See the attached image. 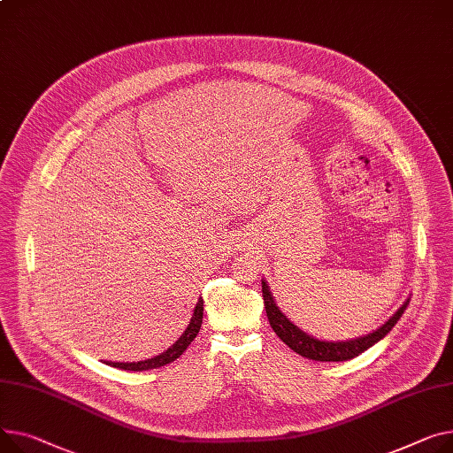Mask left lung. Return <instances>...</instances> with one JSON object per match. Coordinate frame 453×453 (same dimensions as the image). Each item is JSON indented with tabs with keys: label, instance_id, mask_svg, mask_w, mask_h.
<instances>
[{
	"label": "left lung",
	"instance_id": "left-lung-1",
	"mask_svg": "<svg viewBox=\"0 0 453 453\" xmlns=\"http://www.w3.org/2000/svg\"><path fill=\"white\" fill-rule=\"evenodd\" d=\"M262 296H264V306H265V313H267V320L273 327L275 334L279 335V339L289 346L295 353L303 355L310 360H320V363H341V360H349L357 355H360L363 351H366L368 348H372L373 344H377L380 339H384L391 327L397 324V320L403 317L410 298H406L403 306L391 315L380 327H377L372 334L365 335V337H355L349 341H320L315 339L313 335H308L306 331L300 329L298 326H295L277 306L273 295L269 291L267 282L262 279Z\"/></svg>",
	"mask_w": 453,
	"mask_h": 453
}]
</instances>
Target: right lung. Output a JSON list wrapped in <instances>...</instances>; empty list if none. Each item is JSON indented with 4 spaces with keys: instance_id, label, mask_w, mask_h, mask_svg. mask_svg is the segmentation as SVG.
I'll return each instance as SVG.
<instances>
[{
    "instance_id": "right-lung-1",
    "label": "right lung",
    "mask_w": 453,
    "mask_h": 453,
    "mask_svg": "<svg viewBox=\"0 0 453 453\" xmlns=\"http://www.w3.org/2000/svg\"><path fill=\"white\" fill-rule=\"evenodd\" d=\"M202 319H203V300L198 298V303L193 310V317L186 327V331L182 335L178 337V341L167 348L164 353L153 357V358H145V360H138V363H111V360H107L105 365L112 366V368H119V370H127V372H145V370H155V368H162L169 363H173V360H176L180 355H182L188 346L195 341V337L198 335V331L202 327Z\"/></svg>"
}]
</instances>
